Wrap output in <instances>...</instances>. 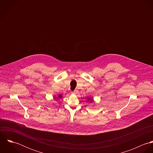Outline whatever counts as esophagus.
<instances>
[{"instance_id":"esophagus-1","label":"esophagus","mask_w":153,"mask_h":153,"mask_svg":"<svg viewBox=\"0 0 153 153\" xmlns=\"http://www.w3.org/2000/svg\"><path fill=\"white\" fill-rule=\"evenodd\" d=\"M77 90H75V91H72L71 92L72 93V94H76L77 93Z\"/></svg>"}]
</instances>
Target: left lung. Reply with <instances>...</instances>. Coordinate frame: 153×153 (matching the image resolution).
<instances>
[{"label":"left lung","instance_id":"1","mask_svg":"<svg viewBox=\"0 0 153 153\" xmlns=\"http://www.w3.org/2000/svg\"><path fill=\"white\" fill-rule=\"evenodd\" d=\"M91 101H92V100H91Z\"/></svg>","mask_w":153,"mask_h":153}]
</instances>
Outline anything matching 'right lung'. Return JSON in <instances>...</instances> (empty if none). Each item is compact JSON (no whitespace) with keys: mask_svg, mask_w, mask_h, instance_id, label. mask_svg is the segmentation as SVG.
Instances as JSON below:
<instances>
[{"mask_svg":"<svg viewBox=\"0 0 153 153\" xmlns=\"http://www.w3.org/2000/svg\"><path fill=\"white\" fill-rule=\"evenodd\" d=\"M59 98H61V95H59Z\"/></svg>","mask_w":153,"mask_h":153,"instance_id":"1","label":"right lung"}]
</instances>
